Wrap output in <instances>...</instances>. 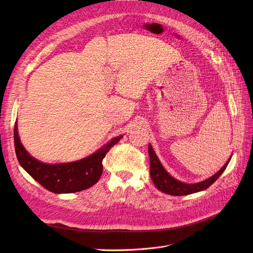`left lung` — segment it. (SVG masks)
Wrapping results in <instances>:
<instances>
[{
	"label": "left lung",
	"instance_id": "1",
	"mask_svg": "<svg viewBox=\"0 0 253 253\" xmlns=\"http://www.w3.org/2000/svg\"><path fill=\"white\" fill-rule=\"evenodd\" d=\"M149 155H150V174L155 187L158 190L162 191V192L166 194L174 195V196L192 194L209 188L212 183L219 177L221 173L225 171L229 162H230L231 159V157L229 158L227 160V163L223 166V168H221L217 173L211 176V177L197 183H186V182L175 179L167 172V170L163 167L162 163L159 162L157 155L155 154V151L153 150L151 144H149Z\"/></svg>",
	"mask_w": 253,
	"mask_h": 253
}]
</instances>
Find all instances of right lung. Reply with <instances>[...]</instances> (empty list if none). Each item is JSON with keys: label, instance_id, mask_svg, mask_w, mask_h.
Wrapping results in <instances>:
<instances>
[{"label": "right lung", "instance_id": "right-lung-1", "mask_svg": "<svg viewBox=\"0 0 253 253\" xmlns=\"http://www.w3.org/2000/svg\"><path fill=\"white\" fill-rule=\"evenodd\" d=\"M14 149L21 167L32 177L52 193H75L94 186L102 174V160L121 138L122 135L115 137L104 147L94 154L77 162L49 165L30 156L23 147L18 133V125L14 126Z\"/></svg>", "mask_w": 253, "mask_h": 253}]
</instances>
